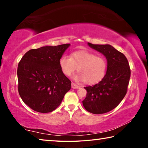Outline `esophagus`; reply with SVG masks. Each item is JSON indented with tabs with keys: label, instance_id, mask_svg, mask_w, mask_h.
I'll list each match as a JSON object with an SVG mask.
<instances>
[{
	"label": "esophagus",
	"instance_id": "esophagus-1",
	"mask_svg": "<svg viewBox=\"0 0 148 148\" xmlns=\"http://www.w3.org/2000/svg\"><path fill=\"white\" fill-rule=\"evenodd\" d=\"M79 87V86H78V85H77V84H74V83H73V82H72V88H73V89H78Z\"/></svg>",
	"mask_w": 148,
	"mask_h": 148
}]
</instances>
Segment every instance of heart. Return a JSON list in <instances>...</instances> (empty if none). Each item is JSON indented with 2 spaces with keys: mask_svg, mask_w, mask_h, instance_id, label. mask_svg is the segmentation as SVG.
<instances>
[{
  "mask_svg": "<svg viewBox=\"0 0 148 148\" xmlns=\"http://www.w3.org/2000/svg\"><path fill=\"white\" fill-rule=\"evenodd\" d=\"M59 66L65 76H70L77 69L79 72L74 76L75 79L93 84L103 78L106 72L107 61L102 55L81 50L72 53L71 57L65 54L62 56Z\"/></svg>",
  "mask_w": 148,
  "mask_h": 148,
  "instance_id": "b5f03b06",
  "label": "heart"
}]
</instances>
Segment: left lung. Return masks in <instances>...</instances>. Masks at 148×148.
I'll return each mask as SVG.
<instances>
[{"label": "left lung", "instance_id": "8db88e82", "mask_svg": "<svg viewBox=\"0 0 148 148\" xmlns=\"http://www.w3.org/2000/svg\"><path fill=\"white\" fill-rule=\"evenodd\" d=\"M88 45L106 57L108 66L106 74L101 82L84 87L87 95L82 102L85 109L90 113H107L118 106L126 95L131 69L125 55L110 45L89 42Z\"/></svg>", "mask_w": 148, "mask_h": 148}]
</instances>
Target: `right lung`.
Returning a JSON list of instances; mask_svg holds the SVG:
<instances>
[{"label": "right lung", "mask_w": 148, "mask_h": 148, "mask_svg": "<svg viewBox=\"0 0 148 148\" xmlns=\"http://www.w3.org/2000/svg\"><path fill=\"white\" fill-rule=\"evenodd\" d=\"M69 46L65 44L32 49L20 60L18 92L24 103L34 111H53L71 89V82L59 66V59Z\"/></svg>", "instance_id": "obj_1"}]
</instances>
